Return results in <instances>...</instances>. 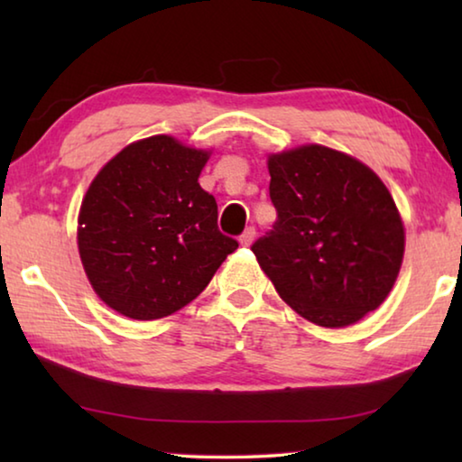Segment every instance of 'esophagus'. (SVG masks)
<instances>
[{
	"mask_svg": "<svg viewBox=\"0 0 462 462\" xmlns=\"http://www.w3.org/2000/svg\"><path fill=\"white\" fill-rule=\"evenodd\" d=\"M254 236H256L254 228H246L245 232H242V236H240V245L242 246H250L254 242Z\"/></svg>",
	"mask_w": 462,
	"mask_h": 462,
	"instance_id": "obj_1",
	"label": "esophagus"
}]
</instances>
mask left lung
Segmentation results:
<instances>
[{"mask_svg": "<svg viewBox=\"0 0 462 462\" xmlns=\"http://www.w3.org/2000/svg\"><path fill=\"white\" fill-rule=\"evenodd\" d=\"M273 230L253 253L295 314L346 328L377 310L400 275L405 228L385 183L322 144L271 152Z\"/></svg>", "mask_w": 462, "mask_h": 462, "instance_id": "left-lung-1", "label": "left lung"}]
</instances>
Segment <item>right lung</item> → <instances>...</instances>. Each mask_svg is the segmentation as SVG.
<instances>
[{"mask_svg":"<svg viewBox=\"0 0 462 462\" xmlns=\"http://www.w3.org/2000/svg\"><path fill=\"white\" fill-rule=\"evenodd\" d=\"M212 148L169 134L130 143L85 191L77 248L93 291L130 319H161L191 303L238 242L217 230L199 175Z\"/></svg>","mask_w":462,"mask_h":462,"instance_id":"1","label":"right lung"}]
</instances>
